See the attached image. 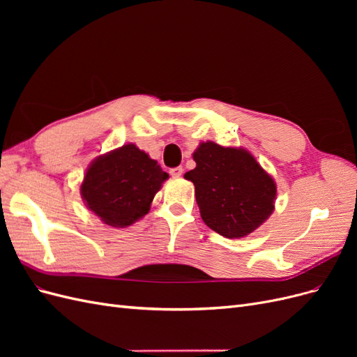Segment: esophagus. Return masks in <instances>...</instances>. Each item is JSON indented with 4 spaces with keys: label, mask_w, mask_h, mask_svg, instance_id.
I'll return each mask as SVG.
<instances>
[{
    "label": "esophagus",
    "mask_w": 357,
    "mask_h": 357,
    "mask_svg": "<svg viewBox=\"0 0 357 357\" xmlns=\"http://www.w3.org/2000/svg\"><path fill=\"white\" fill-rule=\"evenodd\" d=\"M169 174L174 177V178H177V177H180L181 174H183V168L181 167H176V168H171L169 169Z\"/></svg>",
    "instance_id": "obj_1"
}]
</instances>
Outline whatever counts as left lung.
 <instances>
[{"instance_id": "left-lung-1", "label": "left lung", "mask_w": 357, "mask_h": 357, "mask_svg": "<svg viewBox=\"0 0 357 357\" xmlns=\"http://www.w3.org/2000/svg\"><path fill=\"white\" fill-rule=\"evenodd\" d=\"M197 167L185 177L195 185L201 218L210 229L241 238L274 211L275 181L244 149L201 143L193 153Z\"/></svg>"}]
</instances>
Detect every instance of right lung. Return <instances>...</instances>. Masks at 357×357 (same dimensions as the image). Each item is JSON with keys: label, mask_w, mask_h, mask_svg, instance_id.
I'll return each instance as SVG.
<instances>
[{"label": "right lung", "mask_w": 357, "mask_h": 357, "mask_svg": "<svg viewBox=\"0 0 357 357\" xmlns=\"http://www.w3.org/2000/svg\"><path fill=\"white\" fill-rule=\"evenodd\" d=\"M168 174L135 144L96 158L80 186L82 198L101 222L125 228L147 214Z\"/></svg>", "instance_id": "add662e5"}]
</instances>
